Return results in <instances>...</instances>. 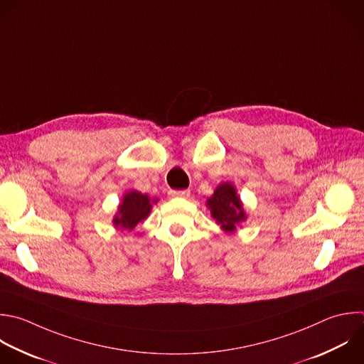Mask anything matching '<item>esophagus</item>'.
<instances>
[{
	"label": "esophagus",
	"mask_w": 364,
	"mask_h": 364,
	"mask_svg": "<svg viewBox=\"0 0 364 364\" xmlns=\"http://www.w3.org/2000/svg\"><path fill=\"white\" fill-rule=\"evenodd\" d=\"M169 195L172 198H189L191 191L189 189H181V191H169Z\"/></svg>",
	"instance_id": "obj_1"
}]
</instances>
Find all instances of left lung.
Listing matches in <instances>:
<instances>
[{
    "instance_id": "obj_1",
    "label": "left lung",
    "mask_w": 364,
    "mask_h": 364,
    "mask_svg": "<svg viewBox=\"0 0 364 364\" xmlns=\"http://www.w3.org/2000/svg\"><path fill=\"white\" fill-rule=\"evenodd\" d=\"M208 206L218 225L225 232H233L236 226L246 219L240 199L236 196V191L230 183H222L216 188Z\"/></svg>"
}]
</instances>
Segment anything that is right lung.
Wrapping results in <instances>:
<instances>
[{
    "label": "right lung",
    "instance_id": "obj_1",
    "mask_svg": "<svg viewBox=\"0 0 364 364\" xmlns=\"http://www.w3.org/2000/svg\"><path fill=\"white\" fill-rule=\"evenodd\" d=\"M156 202V200H152ZM152 203L148 195L141 192H128L119 205V212L114 218V223L118 228L132 230L141 220H144L151 212Z\"/></svg>",
    "mask_w": 364,
    "mask_h": 364
}]
</instances>
